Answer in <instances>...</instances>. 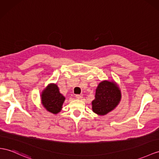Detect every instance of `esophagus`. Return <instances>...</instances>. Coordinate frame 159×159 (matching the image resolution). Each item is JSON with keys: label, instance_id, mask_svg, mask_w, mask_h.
Masks as SVG:
<instances>
[{"label": "esophagus", "instance_id": "esophagus-1", "mask_svg": "<svg viewBox=\"0 0 159 159\" xmlns=\"http://www.w3.org/2000/svg\"><path fill=\"white\" fill-rule=\"evenodd\" d=\"M75 97H76V99H80L83 98V95H76Z\"/></svg>", "mask_w": 159, "mask_h": 159}]
</instances>
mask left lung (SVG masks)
I'll list each match as a JSON object with an SVG mask.
<instances>
[{"mask_svg": "<svg viewBox=\"0 0 159 159\" xmlns=\"http://www.w3.org/2000/svg\"><path fill=\"white\" fill-rule=\"evenodd\" d=\"M121 99V92L113 82L104 80L96 89L95 99L92 102L93 111L103 116L114 109Z\"/></svg>", "mask_w": 159, "mask_h": 159, "instance_id": "1", "label": "left lung"}]
</instances>
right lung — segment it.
<instances>
[{"mask_svg":"<svg viewBox=\"0 0 159 159\" xmlns=\"http://www.w3.org/2000/svg\"><path fill=\"white\" fill-rule=\"evenodd\" d=\"M65 97L61 94L56 84H50L43 91L42 103L48 111L55 113L60 111Z\"/></svg>","mask_w":159,"mask_h":159,"instance_id":"add662e5","label":"right lung"}]
</instances>
